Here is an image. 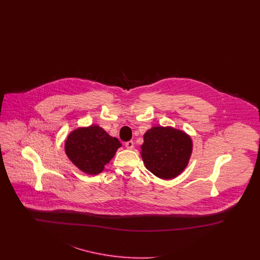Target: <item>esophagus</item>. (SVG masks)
<instances>
[{"instance_id": "obj_1", "label": "esophagus", "mask_w": 260, "mask_h": 260, "mask_svg": "<svg viewBox=\"0 0 260 260\" xmlns=\"http://www.w3.org/2000/svg\"><path fill=\"white\" fill-rule=\"evenodd\" d=\"M124 146H125V148L129 149V150H132V149H134V146H135V143H134V141L133 140H129V141H127V142H125V144H124Z\"/></svg>"}]
</instances>
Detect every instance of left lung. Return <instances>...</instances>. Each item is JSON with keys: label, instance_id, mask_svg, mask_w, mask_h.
I'll use <instances>...</instances> for the list:
<instances>
[{"label": "left lung", "instance_id": "8db88e82", "mask_svg": "<svg viewBox=\"0 0 260 260\" xmlns=\"http://www.w3.org/2000/svg\"><path fill=\"white\" fill-rule=\"evenodd\" d=\"M192 153V140L171 126H154L144 135L141 157L146 169L161 179H172L184 171Z\"/></svg>", "mask_w": 260, "mask_h": 260}]
</instances>
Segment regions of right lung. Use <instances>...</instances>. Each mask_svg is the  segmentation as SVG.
I'll return each instance as SVG.
<instances>
[{
	"label": "right lung",
	"mask_w": 260,
	"mask_h": 260,
	"mask_svg": "<svg viewBox=\"0 0 260 260\" xmlns=\"http://www.w3.org/2000/svg\"><path fill=\"white\" fill-rule=\"evenodd\" d=\"M122 144L99 125L73 131L65 142V152L70 161L87 174L100 173Z\"/></svg>",
	"instance_id": "obj_1"
}]
</instances>
